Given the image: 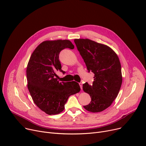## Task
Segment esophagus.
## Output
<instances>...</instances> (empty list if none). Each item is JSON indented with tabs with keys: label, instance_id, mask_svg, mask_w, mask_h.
<instances>
[{
	"label": "esophagus",
	"instance_id": "obj_1",
	"mask_svg": "<svg viewBox=\"0 0 146 146\" xmlns=\"http://www.w3.org/2000/svg\"><path fill=\"white\" fill-rule=\"evenodd\" d=\"M79 85H80V87L81 89H82V83H79Z\"/></svg>",
	"mask_w": 146,
	"mask_h": 146
}]
</instances>
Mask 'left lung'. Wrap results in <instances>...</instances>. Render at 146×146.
Listing matches in <instances>:
<instances>
[{
	"label": "left lung",
	"mask_w": 146,
	"mask_h": 146,
	"mask_svg": "<svg viewBox=\"0 0 146 146\" xmlns=\"http://www.w3.org/2000/svg\"><path fill=\"white\" fill-rule=\"evenodd\" d=\"M78 50L86 64L88 70L94 73L92 85H83L91 101L84 108L91 112H99L108 108L117 97L122 82L119 58L106 45L89 39H74Z\"/></svg>",
	"instance_id": "1"
}]
</instances>
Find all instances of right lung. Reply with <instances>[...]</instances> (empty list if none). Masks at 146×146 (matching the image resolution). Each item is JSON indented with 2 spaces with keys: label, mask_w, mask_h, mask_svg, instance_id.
<instances>
[{
  "label": "right lung",
  "mask_w": 146,
  "mask_h": 146,
  "mask_svg": "<svg viewBox=\"0 0 146 146\" xmlns=\"http://www.w3.org/2000/svg\"><path fill=\"white\" fill-rule=\"evenodd\" d=\"M66 48L73 49L67 40H47L38 45L30 57L27 68L28 89L34 102L50 115L64 110L68 97L79 92V83L74 81L60 82L56 72L61 70L60 52Z\"/></svg>",
  "instance_id": "1"
}]
</instances>
